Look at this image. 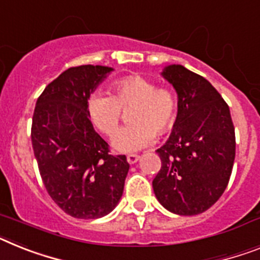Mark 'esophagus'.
<instances>
[{
    "mask_svg": "<svg viewBox=\"0 0 260 260\" xmlns=\"http://www.w3.org/2000/svg\"><path fill=\"white\" fill-rule=\"evenodd\" d=\"M140 160V156H137V154H128L126 156V161L132 165V164H136L137 161Z\"/></svg>",
    "mask_w": 260,
    "mask_h": 260,
    "instance_id": "esophagus-1",
    "label": "esophagus"
}]
</instances>
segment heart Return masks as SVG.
<instances>
[{
  "instance_id": "heart-1",
  "label": "heart",
  "mask_w": 260,
  "mask_h": 260,
  "mask_svg": "<svg viewBox=\"0 0 260 260\" xmlns=\"http://www.w3.org/2000/svg\"><path fill=\"white\" fill-rule=\"evenodd\" d=\"M132 108L131 123L116 132L121 110ZM88 116L93 125L111 140L113 150L119 153H135L152 145L158 135L172 128L177 116V98L173 91L140 75L124 76L111 86L110 95L95 93L87 103Z\"/></svg>"
}]
</instances>
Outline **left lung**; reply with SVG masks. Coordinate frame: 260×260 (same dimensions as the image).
<instances>
[{
    "mask_svg": "<svg viewBox=\"0 0 260 260\" xmlns=\"http://www.w3.org/2000/svg\"><path fill=\"white\" fill-rule=\"evenodd\" d=\"M177 92V117L162 147L154 177L156 198L167 210L196 215L219 200L235 158V131L230 110L204 76L181 64L161 73Z\"/></svg>",
    "mask_w": 260,
    "mask_h": 260,
    "instance_id": "1",
    "label": "left lung"
}]
</instances>
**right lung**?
Here are the masks:
<instances>
[{
    "mask_svg": "<svg viewBox=\"0 0 260 260\" xmlns=\"http://www.w3.org/2000/svg\"><path fill=\"white\" fill-rule=\"evenodd\" d=\"M112 71L92 64L66 70L43 89L32 115V149L46 190L74 218L110 214L129 171L125 156L108 153L87 111L91 93Z\"/></svg>",
    "mask_w": 260,
    "mask_h": 260,
    "instance_id": "add662e5",
    "label": "right lung"
}]
</instances>
